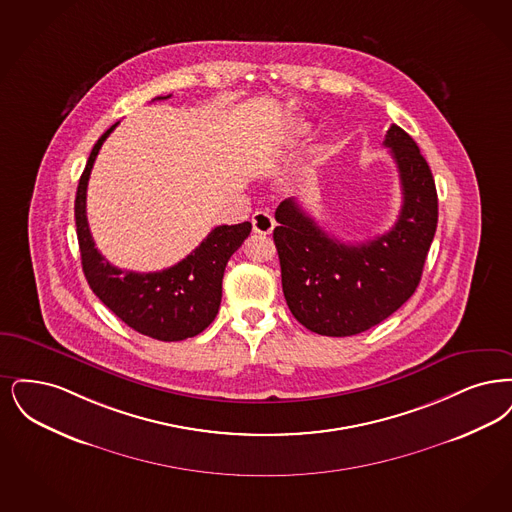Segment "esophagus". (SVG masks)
<instances>
[{
    "label": "esophagus",
    "instance_id": "obj_1",
    "mask_svg": "<svg viewBox=\"0 0 512 512\" xmlns=\"http://www.w3.org/2000/svg\"><path fill=\"white\" fill-rule=\"evenodd\" d=\"M252 227L260 235H269L273 231V227H275V222H273L271 214L260 210V212H254V216H252Z\"/></svg>",
    "mask_w": 512,
    "mask_h": 512
}]
</instances>
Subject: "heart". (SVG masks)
<instances>
[{
    "instance_id": "heart-1",
    "label": "heart",
    "mask_w": 512,
    "mask_h": 512,
    "mask_svg": "<svg viewBox=\"0 0 512 512\" xmlns=\"http://www.w3.org/2000/svg\"><path fill=\"white\" fill-rule=\"evenodd\" d=\"M296 132H298V134H304V132H308V126H306V124H300V126L296 128Z\"/></svg>"
}]
</instances>
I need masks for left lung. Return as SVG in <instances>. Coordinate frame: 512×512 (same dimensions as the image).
Wrapping results in <instances>:
<instances>
[{"label":"left lung","mask_w":512,"mask_h":512,"mask_svg":"<svg viewBox=\"0 0 512 512\" xmlns=\"http://www.w3.org/2000/svg\"><path fill=\"white\" fill-rule=\"evenodd\" d=\"M384 147L400 172V216L371 241L350 245L327 235L294 199L275 210L273 229L285 300L312 333H363L401 308L419 287L438 225V195L413 137L392 124Z\"/></svg>","instance_id":"obj_1"}]
</instances>
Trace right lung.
I'll return each instance as SVG.
<instances>
[{"instance_id":"right-lung-1","label":"right lung","mask_w":512,"mask_h":512,"mask_svg":"<svg viewBox=\"0 0 512 512\" xmlns=\"http://www.w3.org/2000/svg\"><path fill=\"white\" fill-rule=\"evenodd\" d=\"M116 126L118 122L93 145L76 191L74 218L84 275L95 296L137 333L162 342L197 336L218 315L223 271L229 258L250 235L252 223L214 227L187 258L162 271L135 273L112 266L95 248L89 233L86 191L93 162Z\"/></svg>"}]
</instances>
